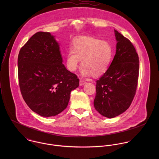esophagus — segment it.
Returning <instances> with one entry per match:
<instances>
[{
	"instance_id": "esophagus-1",
	"label": "esophagus",
	"mask_w": 159,
	"mask_h": 159,
	"mask_svg": "<svg viewBox=\"0 0 159 159\" xmlns=\"http://www.w3.org/2000/svg\"><path fill=\"white\" fill-rule=\"evenodd\" d=\"M86 83V82L84 80H83V79H80V86H83Z\"/></svg>"
}]
</instances>
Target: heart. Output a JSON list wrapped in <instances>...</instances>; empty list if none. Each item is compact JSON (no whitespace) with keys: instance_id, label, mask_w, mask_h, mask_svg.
<instances>
[{"instance_id":"heart-1","label":"heart","mask_w":159,"mask_h":159,"mask_svg":"<svg viewBox=\"0 0 159 159\" xmlns=\"http://www.w3.org/2000/svg\"><path fill=\"white\" fill-rule=\"evenodd\" d=\"M113 59V49L110 43L88 37L75 39L66 58V66L70 71L77 70L81 59L82 75L99 76L110 68Z\"/></svg>"}]
</instances>
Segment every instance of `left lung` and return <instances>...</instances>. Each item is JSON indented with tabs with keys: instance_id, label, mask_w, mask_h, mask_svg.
Returning a JSON list of instances; mask_svg holds the SVG:
<instances>
[{
	"instance_id": "8db88e82",
	"label": "left lung",
	"mask_w": 159,
	"mask_h": 159,
	"mask_svg": "<svg viewBox=\"0 0 159 159\" xmlns=\"http://www.w3.org/2000/svg\"><path fill=\"white\" fill-rule=\"evenodd\" d=\"M116 52L108 71L96 81L93 101L95 110L113 118L125 111L136 93L139 76V57L132 42L114 30Z\"/></svg>"
}]
</instances>
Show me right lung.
Listing matches in <instances>:
<instances>
[{"mask_svg": "<svg viewBox=\"0 0 159 159\" xmlns=\"http://www.w3.org/2000/svg\"><path fill=\"white\" fill-rule=\"evenodd\" d=\"M18 73L23 99L43 117L63 111L71 91L80 83L77 76L62 64L59 46L49 32H37L21 48Z\"/></svg>", "mask_w": 159, "mask_h": 159, "instance_id": "1", "label": "right lung"}]
</instances>
